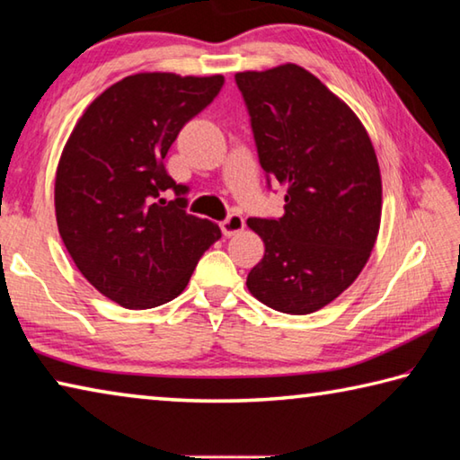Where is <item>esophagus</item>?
<instances>
[{
    "label": "esophagus",
    "instance_id": "34e87169",
    "mask_svg": "<svg viewBox=\"0 0 460 460\" xmlns=\"http://www.w3.org/2000/svg\"><path fill=\"white\" fill-rule=\"evenodd\" d=\"M224 236H236L238 232L244 230V217L240 214H230L224 222H220Z\"/></svg>",
    "mask_w": 460,
    "mask_h": 460
}]
</instances>
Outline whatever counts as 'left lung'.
Instances as JSON below:
<instances>
[{
    "mask_svg": "<svg viewBox=\"0 0 460 460\" xmlns=\"http://www.w3.org/2000/svg\"><path fill=\"white\" fill-rule=\"evenodd\" d=\"M251 114L262 171L288 190L277 220L248 217L265 257L248 291L277 312L304 315L349 289L381 224V172L355 111L299 65L234 75Z\"/></svg>",
    "mask_w": 460,
    "mask_h": 460,
    "instance_id": "obj_1",
    "label": "left lung"
}]
</instances>
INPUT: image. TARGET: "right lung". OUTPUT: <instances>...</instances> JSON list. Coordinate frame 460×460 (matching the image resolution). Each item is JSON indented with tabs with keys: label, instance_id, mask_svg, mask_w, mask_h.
<instances>
[{
	"label": "right lung",
	"instance_id": "obj_1",
	"mask_svg": "<svg viewBox=\"0 0 460 460\" xmlns=\"http://www.w3.org/2000/svg\"><path fill=\"white\" fill-rule=\"evenodd\" d=\"M222 85V75H130L89 103L60 155V238L81 275L128 310L175 299L222 236L217 224L185 212L190 187L163 164L181 128ZM169 189L178 195L172 202L162 198Z\"/></svg>",
	"mask_w": 460,
	"mask_h": 460
}]
</instances>
